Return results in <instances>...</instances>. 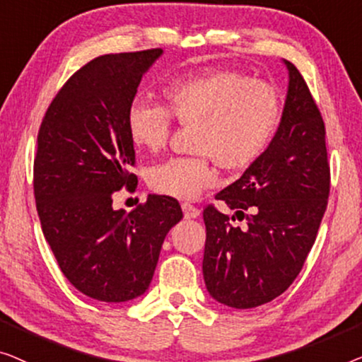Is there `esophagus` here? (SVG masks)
I'll return each mask as SVG.
<instances>
[{
	"label": "esophagus",
	"mask_w": 362,
	"mask_h": 362,
	"mask_svg": "<svg viewBox=\"0 0 362 362\" xmlns=\"http://www.w3.org/2000/svg\"><path fill=\"white\" fill-rule=\"evenodd\" d=\"M182 210H183V216H185L187 220L200 216V210H198L197 206L190 205V203H182Z\"/></svg>",
	"instance_id": "1"
}]
</instances>
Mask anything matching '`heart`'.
<instances>
[{"label": "heart", "instance_id": "heart-1", "mask_svg": "<svg viewBox=\"0 0 362 362\" xmlns=\"http://www.w3.org/2000/svg\"><path fill=\"white\" fill-rule=\"evenodd\" d=\"M282 118V100L267 81L236 70L202 69L174 77L162 88V106L137 100L126 115L132 144L157 152L170 134V119L193 128L198 157H172L149 170V185L160 195L192 200L215 185L216 162L244 170L261 159Z\"/></svg>", "mask_w": 362, "mask_h": 362}]
</instances>
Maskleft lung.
<instances>
[{
	"instance_id": "obj_1",
	"label": "left lung",
	"mask_w": 362,
	"mask_h": 362,
	"mask_svg": "<svg viewBox=\"0 0 362 362\" xmlns=\"http://www.w3.org/2000/svg\"><path fill=\"white\" fill-rule=\"evenodd\" d=\"M276 136L261 159L216 193L247 228L211 205L206 226L203 279L211 298L231 308H254L290 287L312 249L329 193L325 123L293 64ZM249 211V216L243 211Z\"/></svg>"
}]
</instances>
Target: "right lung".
Segmentation results:
<instances>
[{
    "label": "right lung",
    "mask_w": 362,
    "mask_h": 362,
    "mask_svg": "<svg viewBox=\"0 0 362 362\" xmlns=\"http://www.w3.org/2000/svg\"><path fill=\"white\" fill-rule=\"evenodd\" d=\"M162 54L93 59L60 88L39 129L34 197L45 241L69 282L100 302L146 293L167 233L183 216L179 202L164 195H149L129 213L113 208V193L137 183L126 115Z\"/></svg>",
    "instance_id": "obj_1"
}]
</instances>
